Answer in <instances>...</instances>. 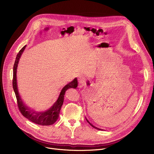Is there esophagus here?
I'll return each mask as SVG.
<instances>
[{
    "label": "esophagus",
    "instance_id": "esophagus-1",
    "mask_svg": "<svg viewBox=\"0 0 154 154\" xmlns=\"http://www.w3.org/2000/svg\"><path fill=\"white\" fill-rule=\"evenodd\" d=\"M79 80H80V81H81V80H80V79H79Z\"/></svg>",
    "mask_w": 154,
    "mask_h": 154
}]
</instances>
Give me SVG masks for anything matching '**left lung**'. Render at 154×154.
<instances>
[{
	"label": "left lung",
	"mask_w": 154,
	"mask_h": 154,
	"mask_svg": "<svg viewBox=\"0 0 154 154\" xmlns=\"http://www.w3.org/2000/svg\"><path fill=\"white\" fill-rule=\"evenodd\" d=\"M86 121H87V122H88V123H89V124H90V125H91V126H92V127H94V128H97V129H99V130H100V129H99V128H97V127H94V125H92V124H91V123H90V122H89V121H88V120H87V119H86Z\"/></svg>",
	"instance_id": "8db88e82"
}]
</instances>
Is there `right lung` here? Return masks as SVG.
<instances>
[{
	"mask_svg": "<svg viewBox=\"0 0 154 154\" xmlns=\"http://www.w3.org/2000/svg\"><path fill=\"white\" fill-rule=\"evenodd\" d=\"M26 46H24L19 51V53L16 56L15 62L13 66V90L17 99V104L18 109H19L20 113L31 122L41 125H50L54 124L58 118L60 109L63 103L64 96L66 91L68 88H77V80L75 78L72 82H70L69 83H68L63 88L60 94V96L57 100L54 103V105L49 109H48V111L42 112V113L41 112L36 113L35 112H33V111L29 110V109H28V108L26 107L23 104V102H22V100H20V96L17 91V83H16V69H17V64L19 62V60L20 57V55L24 51Z\"/></svg>",
	"mask_w": 154,
	"mask_h": 154,
	"instance_id": "add662e5",
	"label": "right lung"
}]
</instances>
